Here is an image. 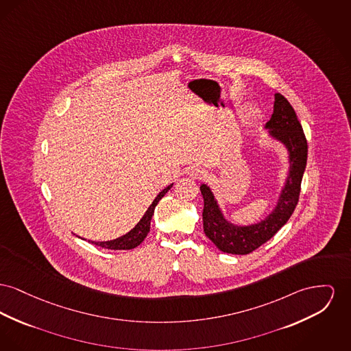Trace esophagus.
Listing matches in <instances>:
<instances>
[{"instance_id":"34e87169","label":"esophagus","mask_w":351,"mask_h":351,"mask_svg":"<svg viewBox=\"0 0 351 351\" xmlns=\"http://www.w3.org/2000/svg\"><path fill=\"white\" fill-rule=\"evenodd\" d=\"M206 171L202 167H197V168H192L191 169V176L195 178V179H204L206 178Z\"/></svg>"}]
</instances>
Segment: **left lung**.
Instances as JSON below:
<instances>
[{
  "mask_svg": "<svg viewBox=\"0 0 351 351\" xmlns=\"http://www.w3.org/2000/svg\"><path fill=\"white\" fill-rule=\"evenodd\" d=\"M267 127L271 128L270 132L273 136L288 147L291 167L278 206L264 221L250 227H234L229 224L221 216L209 188L204 184L200 186L204 199V233L221 252L232 254L252 253L287 224L298 203L302 176L308 162V141L294 108L280 93L274 95V110Z\"/></svg>",
  "mask_w": 351,
  "mask_h": 351,
  "instance_id": "obj_1",
  "label": "left lung"
}]
</instances>
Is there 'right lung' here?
<instances>
[{
    "label": "right lung",
    "instance_id": "1",
    "mask_svg": "<svg viewBox=\"0 0 351 351\" xmlns=\"http://www.w3.org/2000/svg\"><path fill=\"white\" fill-rule=\"evenodd\" d=\"M172 186H167L165 188L152 202V204L147 209L145 216L142 217V220L136 224V227L134 228L132 230H130L127 234H124L122 237L117 239V240H111V241H102V243H94L98 247H104V249H114V250H122V249H132V247H138L143 240L145 236L149 232V226H151V217L154 215L155 206L160 202V199L165 196V193L168 192V189Z\"/></svg>",
    "mask_w": 351,
    "mask_h": 351
}]
</instances>
